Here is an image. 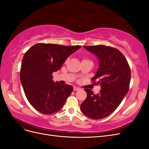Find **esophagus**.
Returning a JSON list of instances; mask_svg holds the SVG:
<instances>
[{
    "mask_svg": "<svg viewBox=\"0 0 149 149\" xmlns=\"http://www.w3.org/2000/svg\"><path fill=\"white\" fill-rule=\"evenodd\" d=\"M80 89V88H78V87H74L73 88V90H74V91H78V90H79Z\"/></svg>",
    "mask_w": 149,
    "mask_h": 149,
    "instance_id": "esophagus-1",
    "label": "esophagus"
}]
</instances>
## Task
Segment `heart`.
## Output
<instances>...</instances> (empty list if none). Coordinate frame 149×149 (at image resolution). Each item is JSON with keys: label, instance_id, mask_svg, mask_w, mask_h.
Masks as SVG:
<instances>
[{"label": "heart", "instance_id": "obj_1", "mask_svg": "<svg viewBox=\"0 0 149 149\" xmlns=\"http://www.w3.org/2000/svg\"><path fill=\"white\" fill-rule=\"evenodd\" d=\"M86 60V59H85V58H84V60Z\"/></svg>", "mask_w": 149, "mask_h": 149}]
</instances>
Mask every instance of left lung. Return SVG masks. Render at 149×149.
Masks as SVG:
<instances>
[{"mask_svg":"<svg viewBox=\"0 0 149 149\" xmlns=\"http://www.w3.org/2000/svg\"><path fill=\"white\" fill-rule=\"evenodd\" d=\"M84 47L100 60V68L91 81L100 84L101 89L97 94L84 89L87 97L81 104V111L89 118L101 119L112 114L127 93L130 68L123 54L116 48L102 45Z\"/></svg>","mask_w":149,"mask_h":149,"instance_id":"8db88e82","label":"left lung"}]
</instances>
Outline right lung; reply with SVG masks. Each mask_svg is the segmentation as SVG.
I'll return each mask as SVG.
<instances>
[{"label": "right lung", "instance_id": "obj_1", "mask_svg": "<svg viewBox=\"0 0 149 149\" xmlns=\"http://www.w3.org/2000/svg\"><path fill=\"white\" fill-rule=\"evenodd\" d=\"M81 47L40 43L26 52L22 61L20 78L26 99L36 110L51 114L64 106L73 88L66 84L55 83L52 74Z\"/></svg>", "mask_w": 149, "mask_h": 149}]
</instances>
